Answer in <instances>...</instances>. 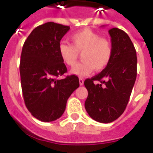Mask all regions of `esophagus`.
Here are the masks:
<instances>
[{
    "mask_svg": "<svg viewBox=\"0 0 153 153\" xmlns=\"http://www.w3.org/2000/svg\"><path fill=\"white\" fill-rule=\"evenodd\" d=\"M83 82H84V81H83V79H82V78H79V84L81 85V86L83 85Z\"/></svg>",
    "mask_w": 153,
    "mask_h": 153,
    "instance_id": "obj_1",
    "label": "esophagus"
}]
</instances>
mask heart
I'll return each mask as SVG.
<instances>
[{"instance_id": "b5f03b06", "label": "heart", "mask_w": 153, "mask_h": 153, "mask_svg": "<svg viewBox=\"0 0 153 153\" xmlns=\"http://www.w3.org/2000/svg\"><path fill=\"white\" fill-rule=\"evenodd\" d=\"M71 44L60 42L58 52L64 63L73 66L77 59L78 52L84 51L81 63L72 68L70 73L79 77H85L93 73L104 70L112 57V44L108 39L101 38L97 33L91 29H83L71 36Z\"/></svg>"}]
</instances>
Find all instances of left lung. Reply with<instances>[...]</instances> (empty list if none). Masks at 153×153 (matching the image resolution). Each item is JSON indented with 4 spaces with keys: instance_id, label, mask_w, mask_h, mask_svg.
<instances>
[{
    "instance_id": "1",
    "label": "left lung",
    "mask_w": 153,
    "mask_h": 153,
    "mask_svg": "<svg viewBox=\"0 0 153 153\" xmlns=\"http://www.w3.org/2000/svg\"><path fill=\"white\" fill-rule=\"evenodd\" d=\"M108 32L113 47L111 61L101 73L84 81L88 93L84 103L87 112L106 124L125 111L137 76L136 51L128 34L117 28Z\"/></svg>"
}]
</instances>
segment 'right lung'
<instances>
[{
  "instance_id": "right-lung-1",
  "label": "right lung",
  "mask_w": 153,
  "mask_h": 153,
  "mask_svg": "<svg viewBox=\"0 0 153 153\" xmlns=\"http://www.w3.org/2000/svg\"><path fill=\"white\" fill-rule=\"evenodd\" d=\"M69 26L48 22L35 28L22 49L19 72L25 105L33 116L42 122L63 115L68 98L79 87L76 75L56 78L67 72L58 46Z\"/></svg>"
}]
</instances>
